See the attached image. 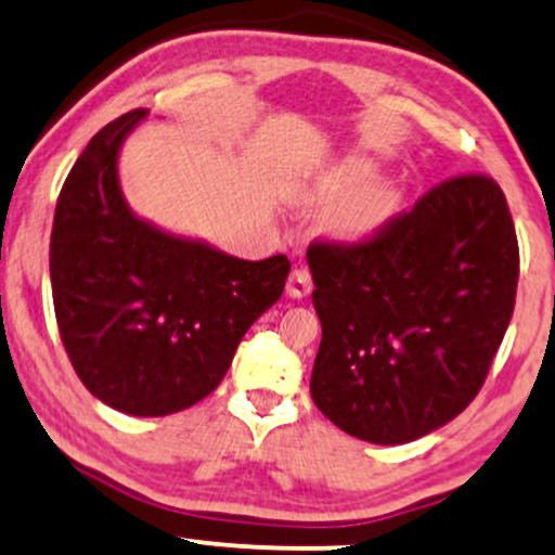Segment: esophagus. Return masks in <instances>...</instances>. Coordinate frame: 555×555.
<instances>
[{
    "mask_svg": "<svg viewBox=\"0 0 555 555\" xmlns=\"http://www.w3.org/2000/svg\"><path fill=\"white\" fill-rule=\"evenodd\" d=\"M312 292V276L307 269H294L289 282H286V294L292 299H301Z\"/></svg>",
    "mask_w": 555,
    "mask_h": 555,
    "instance_id": "1",
    "label": "esophagus"
}]
</instances>
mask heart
<instances>
[{
	"instance_id": "1",
	"label": "heart",
	"mask_w": 555,
	"mask_h": 555,
	"mask_svg": "<svg viewBox=\"0 0 555 555\" xmlns=\"http://www.w3.org/2000/svg\"><path fill=\"white\" fill-rule=\"evenodd\" d=\"M382 166L369 156H350L330 166L312 184L314 205H335L327 217V233L346 245H363L382 235L404 205L402 189L378 181Z\"/></svg>"
}]
</instances>
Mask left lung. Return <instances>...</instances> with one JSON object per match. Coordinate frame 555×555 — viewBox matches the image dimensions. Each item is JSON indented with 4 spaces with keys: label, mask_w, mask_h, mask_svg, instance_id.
<instances>
[{
    "label": "left lung",
    "mask_w": 555,
    "mask_h": 555,
    "mask_svg": "<svg viewBox=\"0 0 555 555\" xmlns=\"http://www.w3.org/2000/svg\"><path fill=\"white\" fill-rule=\"evenodd\" d=\"M310 391L353 438L402 446L466 410L507 333L520 250L496 181L459 177L363 245L307 250Z\"/></svg>",
    "instance_id": "1"
}]
</instances>
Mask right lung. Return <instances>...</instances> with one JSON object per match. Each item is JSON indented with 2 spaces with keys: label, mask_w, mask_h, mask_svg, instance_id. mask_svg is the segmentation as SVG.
Returning a JSON list of instances; mask_svg holds the SVG:
<instances>
[{
  "label": "right lung",
  "mask_w": 555,
  "mask_h": 555,
  "mask_svg": "<svg viewBox=\"0 0 555 555\" xmlns=\"http://www.w3.org/2000/svg\"><path fill=\"white\" fill-rule=\"evenodd\" d=\"M145 117H117L74 164L55 205L51 286L83 387L125 415L164 417L220 387L292 266L286 256L243 261L132 212L120 151Z\"/></svg>",
  "instance_id": "1"
}]
</instances>
